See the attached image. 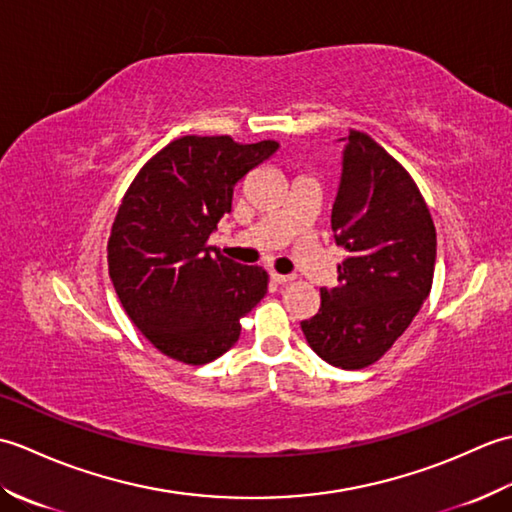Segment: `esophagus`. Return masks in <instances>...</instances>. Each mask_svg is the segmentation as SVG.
<instances>
[{"mask_svg":"<svg viewBox=\"0 0 512 512\" xmlns=\"http://www.w3.org/2000/svg\"><path fill=\"white\" fill-rule=\"evenodd\" d=\"M270 279H273L275 284H288L292 277L290 275H279V273H275V270H270Z\"/></svg>","mask_w":512,"mask_h":512,"instance_id":"esophagus-1","label":"esophagus"}]
</instances>
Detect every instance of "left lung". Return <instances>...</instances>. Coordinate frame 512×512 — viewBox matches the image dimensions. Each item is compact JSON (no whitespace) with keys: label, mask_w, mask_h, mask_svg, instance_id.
<instances>
[{"label":"left lung","mask_w":512,"mask_h":512,"mask_svg":"<svg viewBox=\"0 0 512 512\" xmlns=\"http://www.w3.org/2000/svg\"><path fill=\"white\" fill-rule=\"evenodd\" d=\"M341 140L332 233L347 259L339 286L321 288V308L301 330L325 363L363 369L396 343L429 297L436 228L416 182L383 147L354 129Z\"/></svg>","instance_id":"1"}]
</instances>
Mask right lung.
I'll list each match as a JSON object with an SVG mask.
<instances>
[{
	"label": "right lung",
	"mask_w": 512,
	"mask_h": 512,
	"mask_svg": "<svg viewBox=\"0 0 512 512\" xmlns=\"http://www.w3.org/2000/svg\"><path fill=\"white\" fill-rule=\"evenodd\" d=\"M277 149L275 140L182 136L127 189L107 244L110 279L127 317L169 358L215 361L264 299V270L217 255L206 239L231 213L235 184Z\"/></svg>",
	"instance_id": "add662e5"
}]
</instances>
